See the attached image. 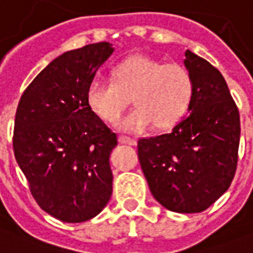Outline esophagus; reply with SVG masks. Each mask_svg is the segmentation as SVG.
I'll list each match as a JSON object with an SVG mask.
<instances>
[{
  "label": "esophagus",
  "mask_w": 253,
  "mask_h": 253,
  "mask_svg": "<svg viewBox=\"0 0 253 253\" xmlns=\"http://www.w3.org/2000/svg\"><path fill=\"white\" fill-rule=\"evenodd\" d=\"M119 141L120 143H124V144H129V145L137 144V140L133 139V137H129V136H120Z\"/></svg>",
  "instance_id": "34e87169"
}]
</instances>
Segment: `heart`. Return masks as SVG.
Instances as JSON below:
<instances>
[{
	"instance_id": "heart-1",
	"label": "heart",
	"mask_w": 253,
	"mask_h": 253,
	"mask_svg": "<svg viewBox=\"0 0 253 253\" xmlns=\"http://www.w3.org/2000/svg\"><path fill=\"white\" fill-rule=\"evenodd\" d=\"M194 90V78L183 64L136 55L114 66L112 81L94 79L86 101L99 119L116 124L132 97L136 108L120 123V128L140 132L152 124L158 129L178 124L189 112Z\"/></svg>"
}]
</instances>
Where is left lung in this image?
I'll use <instances>...</instances> for the list:
<instances>
[{
  "label": "left lung",
  "instance_id": "obj_1",
  "mask_svg": "<svg viewBox=\"0 0 253 253\" xmlns=\"http://www.w3.org/2000/svg\"><path fill=\"white\" fill-rule=\"evenodd\" d=\"M194 78L190 114L169 133L137 141L140 166L160 205L176 213H201L229 189L237 169L240 114L222 74L186 51Z\"/></svg>",
  "mask_w": 253,
  "mask_h": 253
}]
</instances>
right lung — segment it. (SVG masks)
Here are the masks:
<instances>
[{
    "instance_id": "add662e5",
    "label": "right lung",
    "mask_w": 253,
    "mask_h": 253,
    "mask_svg": "<svg viewBox=\"0 0 253 253\" xmlns=\"http://www.w3.org/2000/svg\"><path fill=\"white\" fill-rule=\"evenodd\" d=\"M112 53L106 42L64 52L29 84L16 110L14 158L39 206L63 222L93 218L112 195L117 134L86 101Z\"/></svg>"
}]
</instances>
